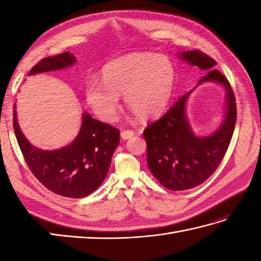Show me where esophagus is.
<instances>
[{
    "label": "esophagus",
    "mask_w": 261,
    "mask_h": 261,
    "mask_svg": "<svg viewBox=\"0 0 261 261\" xmlns=\"http://www.w3.org/2000/svg\"><path fill=\"white\" fill-rule=\"evenodd\" d=\"M134 136H135V132L131 131V130L121 131V138H122V139H124V140L130 139V138L134 137Z\"/></svg>",
    "instance_id": "34e87169"
}]
</instances>
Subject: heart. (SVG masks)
Listing matches in <instances>:
<instances>
[{"label": "heart", "instance_id": "obj_1", "mask_svg": "<svg viewBox=\"0 0 261 261\" xmlns=\"http://www.w3.org/2000/svg\"><path fill=\"white\" fill-rule=\"evenodd\" d=\"M102 82L86 85V101L99 119L114 122L120 109V95L140 119L162 114L173 96L176 69L171 60L153 53L132 54L109 63L102 70Z\"/></svg>", "mask_w": 261, "mask_h": 261}]
</instances>
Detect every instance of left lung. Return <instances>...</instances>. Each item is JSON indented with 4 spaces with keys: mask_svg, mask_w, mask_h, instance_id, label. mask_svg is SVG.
<instances>
[{
    "mask_svg": "<svg viewBox=\"0 0 261 261\" xmlns=\"http://www.w3.org/2000/svg\"><path fill=\"white\" fill-rule=\"evenodd\" d=\"M178 56L191 66L206 71L198 84L216 82L226 91L224 120L211 136L197 137L187 120L186 102L193 90L143 131L147 142V164L151 174L168 190L185 191L206 180L223 159L234 131L237 105L230 83L214 69L216 62L213 58L198 50L182 51Z\"/></svg>",
    "mask_w": 261,
    "mask_h": 261,
    "instance_id": "obj_1",
    "label": "left lung"
}]
</instances>
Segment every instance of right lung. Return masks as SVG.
<instances>
[{
	"instance_id": "obj_1",
	"label": "right lung",
	"mask_w": 261,
	"mask_h": 261,
	"mask_svg": "<svg viewBox=\"0 0 261 261\" xmlns=\"http://www.w3.org/2000/svg\"><path fill=\"white\" fill-rule=\"evenodd\" d=\"M76 57L64 53L41 59L29 75L59 70L74 65ZM15 108V105H14ZM13 129L28 167L49 191L58 195L82 198L102 184L110 169L111 159L120 142L116 127L83 114L82 126L75 140L57 150H41L25 139L13 111Z\"/></svg>"
}]
</instances>
